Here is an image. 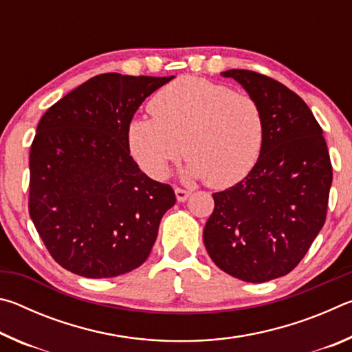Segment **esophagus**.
<instances>
[{"label":"esophagus","instance_id":"esophagus-1","mask_svg":"<svg viewBox=\"0 0 352 352\" xmlns=\"http://www.w3.org/2000/svg\"><path fill=\"white\" fill-rule=\"evenodd\" d=\"M175 195H177L178 201H186L189 199L190 192L186 189H183V188H175Z\"/></svg>","mask_w":352,"mask_h":352}]
</instances>
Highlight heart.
Here are the masks:
<instances>
[{"label":"heart","instance_id":"1","mask_svg":"<svg viewBox=\"0 0 352 352\" xmlns=\"http://www.w3.org/2000/svg\"><path fill=\"white\" fill-rule=\"evenodd\" d=\"M151 118L127 127L133 158L153 178L168 174L184 152L188 174L228 188L245 178L264 147L265 121L258 100L225 83L180 77L155 93Z\"/></svg>","mask_w":352,"mask_h":352}]
</instances>
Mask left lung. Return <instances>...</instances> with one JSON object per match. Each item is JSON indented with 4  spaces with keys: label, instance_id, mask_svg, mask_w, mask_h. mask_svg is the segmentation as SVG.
I'll return each instance as SVG.
<instances>
[{
    "label": "left lung",
    "instance_id": "8db88e82",
    "mask_svg": "<svg viewBox=\"0 0 352 352\" xmlns=\"http://www.w3.org/2000/svg\"><path fill=\"white\" fill-rule=\"evenodd\" d=\"M261 105L264 147L252 172L220 192L204 230L219 269L247 283L284 276L323 228L332 184L329 152L317 119L296 93L272 77L228 69Z\"/></svg>",
    "mask_w": 352,
    "mask_h": 352
}]
</instances>
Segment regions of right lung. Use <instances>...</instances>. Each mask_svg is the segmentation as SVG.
<instances>
[{
  "label": "right lung",
  "instance_id": "1",
  "mask_svg": "<svg viewBox=\"0 0 352 352\" xmlns=\"http://www.w3.org/2000/svg\"><path fill=\"white\" fill-rule=\"evenodd\" d=\"M172 79L99 74L41 116L29 153V216L68 272L113 278L151 254L175 194L140 170L127 127L142 100Z\"/></svg>",
  "mask_w": 352,
  "mask_h": 352
}]
</instances>
